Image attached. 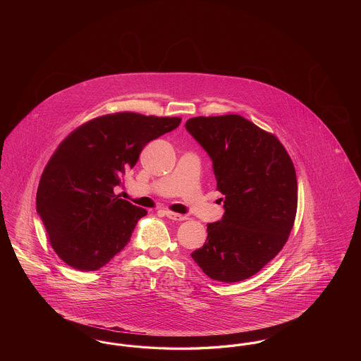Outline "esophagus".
Wrapping results in <instances>:
<instances>
[{"label":"esophagus","instance_id":"34e87169","mask_svg":"<svg viewBox=\"0 0 361 361\" xmlns=\"http://www.w3.org/2000/svg\"><path fill=\"white\" fill-rule=\"evenodd\" d=\"M165 215L166 218L172 219V221H177V222H181V221H185L187 216L185 215H181V214H177V212H172V211H165Z\"/></svg>","mask_w":361,"mask_h":361}]
</instances>
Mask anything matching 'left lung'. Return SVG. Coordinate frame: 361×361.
I'll use <instances>...</instances> for the list:
<instances>
[{"mask_svg":"<svg viewBox=\"0 0 361 361\" xmlns=\"http://www.w3.org/2000/svg\"><path fill=\"white\" fill-rule=\"evenodd\" d=\"M185 128L212 159L222 221L190 256L208 277L237 283L259 272L290 237L298 207L291 157L277 137L240 115L197 116Z\"/></svg>","mask_w":361,"mask_h":361,"instance_id":"1","label":"left lung"}]
</instances>
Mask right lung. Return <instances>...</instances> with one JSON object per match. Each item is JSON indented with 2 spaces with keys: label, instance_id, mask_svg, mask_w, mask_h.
<instances>
[{
  "label": "right lung",
  "instance_id": "right-lung-1",
  "mask_svg": "<svg viewBox=\"0 0 361 361\" xmlns=\"http://www.w3.org/2000/svg\"><path fill=\"white\" fill-rule=\"evenodd\" d=\"M181 123V118L108 114L86 121L56 147L42 173L36 209L47 240L69 267L97 271L131 238L147 214L115 195L143 147Z\"/></svg>",
  "mask_w": 361,
  "mask_h": 361
}]
</instances>
